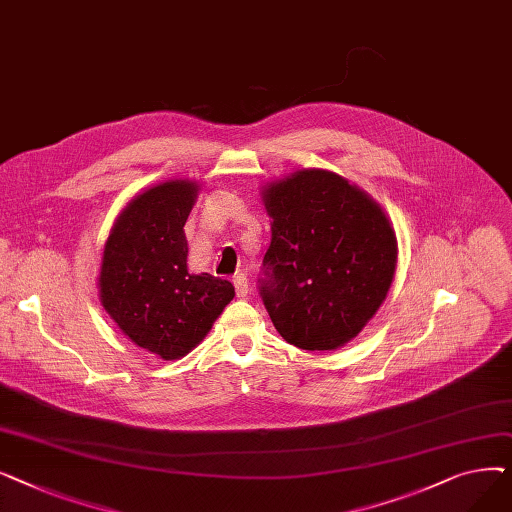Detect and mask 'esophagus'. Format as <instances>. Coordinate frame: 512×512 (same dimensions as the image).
I'll list each match as a JSON object with an SVG mask.
<instances>
[{
	"label": "esophagus",
	"instance_id": "34e87169",
	"mask_svg": "<svg viewBox=\"0 0 512 512\" xmlns=\"http://www.w3.org/2000/svg\"><path fill=\"white\" fill-rule=\"evenodd\" d=\"M232 282H234V288H236V297H247V292H249L247 276L245 274H236L232 278Z\"/></svg>",
	"mask_w": 512,
	"mask_h": 512
}]
</instances>
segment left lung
I'll return each mask as SVG.
<instances>
[{"instance_id": "left-lung-1", "label": "left lung", "mask_w": 512, "mask_h": 512, "mask_svg": "<svg viewBox=\"0 0 512 512\" xmlns=\"http://www.w3.org/2000/svg\"><path fill=\"white\" fill-rule=\"evenodd\" d=\"M272 245L259 294L280 336L303 351L353 340L384 303L396 236L382 207L326 170H301L263 191Z\"/></svg>"}]
</instances>
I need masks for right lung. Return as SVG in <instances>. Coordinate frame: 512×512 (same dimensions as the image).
Returning a JSON list of instances; mask_svg holds the SVG:
<instances>
[{
  "label": "right lung",
  "mask_w": 512,
  "mask_h": 512,
  "mask_svg": "<svg viewBox=\"0 0 512 512\" xmlns=\"http://www.w3.org/2000/svg\"><path fill=\"white\" fill-rule=\"evenodd\" d=\"M197 184L172 180L132 199L103 249L99 294L118 328L141 348L174 361L191 353L234 299V286L188 274L184 224Z\"/></svg>",
  "instance_id": "right-lung-1"
}]
</instances>
